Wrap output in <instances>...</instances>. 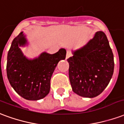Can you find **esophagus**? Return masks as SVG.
I'll use <instances>...</instances> for the list:
<instances>
[{
  "instance_id": "obj_1",
  "label": "esophagus",
  "mask_w": 124,
  "mask_h": 124,
  "mask_svg": "<svg viewBox=\"0 0 124 124\" xmlns=\"http://www.w3.org/2000/svg\"><path fill=\"white\" fill-rule=\"evenodd\" d=\"M72 56V54L69 51H67V55H66V59H69L70 57Z\"/></svg>"
}]
</instances>
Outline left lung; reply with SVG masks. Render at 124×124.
Masks as SVG:
<instances>
[{
	"instance_id": "left-lung-1",
	"label": "left lung",
	"mask_w": 124,
	"mask_h": 124,
	"mask_svg": "<svg viewBox=\"0 0 124 124\" xmlns=\"http://www.w3.org/2000/svg\"><path fill=\"white\" fill-rule=\"evenodd\" d=\"M67 59L69 77L73 92L94 98L102 93L114 73V55L107 37L97 31L93 38L75 51Z\"/></svg>"
}]
</instances>
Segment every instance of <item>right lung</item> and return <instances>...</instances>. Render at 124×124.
<instances>
[{
    "mask_svg": "<svg viewBox=\"0 0 124 124\" xmlns=\"http://www.w3.org/2000/svg\"><path fill=\"white\" fill-rule=\"evenodd\" d=\"M27 44L23 31L13 39L7 56V77L12 87L22 98L40 100L49 93L51 76L59 61L65 59L66 50L61 48L54 54L43 52L31 59L26 57L20 48Z\"/></svg>",
    "mask_w": 124,
    "mask_h": 124,
    "instance_id": "obj_1",
    "label": "right lung"
}]
</instances>
